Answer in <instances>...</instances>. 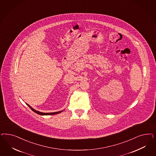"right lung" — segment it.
Masks as SVG:
<instances>
[{
	"label": "right lung",
	"instance_id": "1",
	"mask_svg": "<svg viewBox=\"0 0 156 156\" xmlns=\"http://www.w3.org/2000/svg\"><path fill=\"white\" fill-rule=\"evenodd\" d=\"M27 105L29 106V107H30V108L31 109V110L33 111H34V112L35 113H37V114H39V115H55V114H58V113H60L63 110L60 111H57V112H40V111H38L35 110H34V108H33L31 106H29L28 104H27Z\"/></svg>",
	"mask_w": 156,
	"mask_h": 156
}]
</instances>
